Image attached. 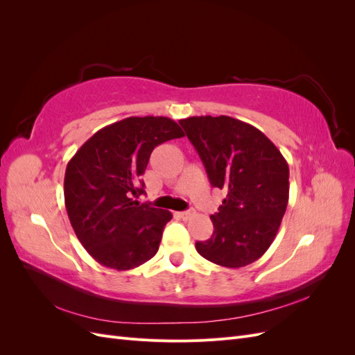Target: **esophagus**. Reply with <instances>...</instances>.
<instances>
[{"label": "esophagus", "mask_w": 355, "mask_h": 355, "mask_svg": "<svg viewBox=\"0 0 355 355\" xmlns=\"http://www.w3.org/2000/svg\"><path fill=\"white\" fill-rule=\"evenodd\" d=\"M192 214H194V210H185V211H180L179 213V216L182 218V219H189Z\"/></svg>", "instance_id": "esophagus-1"}]
</instances>
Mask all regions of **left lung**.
Instances as JSON below:
<instances>
[{"label":"left lung","instance_id":"1","mask_svg":"<svg viewBox=\"0 0 355 355\" xmlns=\"http://www.w3.org/2000/svg\"><path fill=\"white\" fill-rule=\"evenodd\" d=\"M179 124L197 149L211 187L227 191L210 216L213 235L197 241L207 261L249 265L268 250L288 201V166L277 146L256 127L232 116H189Z\"/></svg>","mask_w":355,"mask_h":355}]
</instances>
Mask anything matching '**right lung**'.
<instances>
[{
  "instance_id": "right-lung-1",
  "label": "right lung",
  "mask_w": 355,
  "mask_h": 355,
  "mask_svg": "<svg viewBox=\"0 0 355 355\" xmlns=\"http://www.w3.org/2000/svg\"><path fill=\"white\" fill-rule=\"evenodd\" d=\"M184 136L167 116H128L96 132L67 166L65 206L77 239L96 262L116 271L158 252L168 210L139 204L154 148Z\"/></svg>"
}]
</instances>
